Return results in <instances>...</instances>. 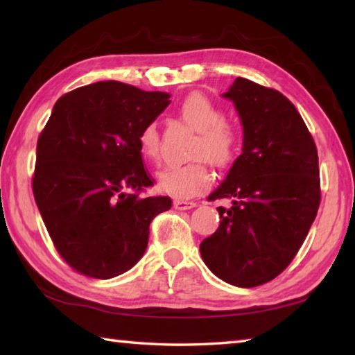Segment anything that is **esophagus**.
<instances>
[{
    "label": "esophagus",
    "mask_w": 355,
    "mask_h": 355,
    "mask_svg": "<svg viewBox=\"0 0 355 355\" xmlns=\"http://www.w3.org/2000/svg\"><path fill=\"white\" fill-rule=\"evenodd\" d=\"M197 205L196 202H188V200H173V208L175 209H191Z\"/></svg>",
    "instance_id": "34e87169"
}]
</instances>
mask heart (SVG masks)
Masks as SVG:
<instances>
[{
	"label": "heart",
	"instance_id": "heart-1",
	"mask_svg": "<svg viewBox=\"0 0 355 355\" xmlns=\"http://www.w3.org/2000/svg\"><path fill=\"white\" fill-rule=\"evenodd\" d=\"M178 114L186 125L197 131L191 156L192 163L171 166L158 175L161 191L177 199H191L211 184L207 161L218 169H225L236 159L241 147V133L225 120L222 107L203 94L194 92L178 105ZM141 153L150 161L161 158V135L156 122L144 125L137 136Z\"/></svg>",
	"mask_w": 355,
	"mask_h": 355
}]
</instances>
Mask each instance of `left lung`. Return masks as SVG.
Masks as SVG:
<instances>
[{
    "label": "left lung",
    "instance_id": "obj_1",
    "mask_svg": "<svg viewBox=\"0 0 355 355\" xmlns=\"http://www.w3.org/2000/svg\"><path fill=\"white\" fill-rule=\"evenodd\" d=\"M224 97L244 130L243 153L208 200L230 199L200 244L203 261L227 284L252 288L285 271L307 238L321 202L318 150L285 95L236 78Z\"/></svg>",
    "mask_w": 355,
    "mask_h": 355
}]
</instances>
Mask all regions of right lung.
Wrapping results in <instances>:
<instances>
[{
	"instance_id": "right-lung-1",
	"label": "right lung",
	"mask_w": 355,
	"mask_h": 355,
	"mask_svg": "<svg viewBox=\"0 0 355 355\" xmlns=\"http://www.w3.org/2000/svg\"><path fill=\"white\" fill-rule=\"evenodd\" d=\"M119 81L59 98L37 141L33 192L56 250L76 272L112 279L141 260L155 216L171 197H142L155 180L137 136L171 103Z\"/></svg>"
}]
</instances>
